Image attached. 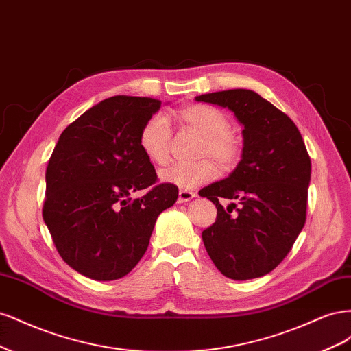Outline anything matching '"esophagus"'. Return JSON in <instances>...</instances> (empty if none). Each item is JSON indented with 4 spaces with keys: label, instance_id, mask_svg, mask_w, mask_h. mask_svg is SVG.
I'll return each instance as SVG.
<instances>
[{
    "label": "esophagus",
    "instance_id": "1",
    "mask_svg": "<svg viewBox=\"0 0 351 351\" xmlns=\"http://www.w3.org/2000/svg\"><path fill=\"white\" fill-rule=\"evenodd\" d=\"M193 197H196V193L189 192V190H184V189L178 190V199H177L178 204H184V202L192 200Z\"/></svg>",
    "mask_w": 351,
    "mask_h": 351
}]
</instances>
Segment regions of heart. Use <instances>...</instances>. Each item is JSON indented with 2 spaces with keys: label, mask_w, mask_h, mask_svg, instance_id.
Returning a JSON list of instances; mask_svg holds the SVG:
<instances>
[{
  "label": "heart",
  "mask_w": 351,
  "mask_h": 351,
  "mask_svg": "<svg viewBox=\"0 0 351 351\" xmlns=\"http://www.w3.org/2000/svg\"><path fill=\"white\" fill-rule=\"evenodd\" d=\"M180 120L189 129L204 137L199 155L210 156L224 168L234 167L241 156V141L232 133L228 117L209 105H190L180 111ZM139 146L154 164L164 165L169 159L171 127L164 115H154L145 123L139 134ZM218 176V167L212 159L196 164H176L161 171L164 183L180 189H195L206 184Z\"/></svg>",
  "instance_id": "heart-1"
}]
</instances>
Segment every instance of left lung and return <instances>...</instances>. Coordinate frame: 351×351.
<instances>
[{
    "instance_id": "1",
    "label": "left lung",
    "mask_w": 351,
    "mask_h": 351,
    "mask_svg": "<svg viewBox=\"0 0 351 351\" xmlns=\"http://www.w3.org/2000/svg\"><path fill=\"white\" fill-rule=\"evenodd\" d=\"M195 99L228 108L243 125L234 171L199 190L217 206L215 222L202 232L205 249L231 280L262 277L289 254L304 226L311 156L290 117L256 92L231 89ZM221 199L232 204L224 208Z\"/></svg>"
}]
</instances>
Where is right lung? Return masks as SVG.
<instances>
[{
    "label": "right lung",
    "instance_id": "add662e5",
    "mask_svg": "<svg viewBox=\"0 0 351 351\" xmlns=\"http://www.w3.org/2000/svg\"><path fill=\"white\" fill-rule=\"evenodd\" d=\"M161 101L111 97L61 133L47 167L42 217L69 267L97 281L119 280L145 254L158 215L177 186L158 183L139 146ZM137 189L147 193L133 199Z\"/></svg>",
    "mask_w": 351,
    "mask_h": 351
}]
</instances>
